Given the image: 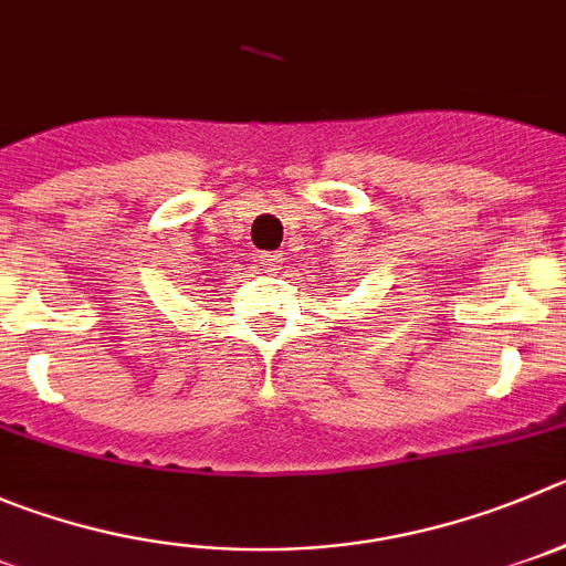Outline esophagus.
<instances>
[{"mask_svg": "<svg viewBox=\"0 0 566 566\" xmlns=\"http://www.w3.org/2000/svg\"><path fill=\"white\" fill-rule=\"evenodd\" d=\"M256 262H259V268H262V271H268V273L282 271V253H271V251L259 253Z\"/></svg>", "mask_w": 566, "mask_h": 566, "instance_id": "34e87169", "label": "esophagus"}]
</instances>
